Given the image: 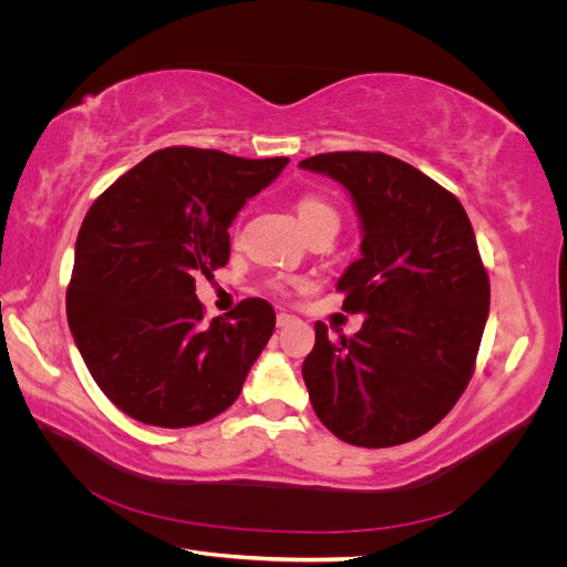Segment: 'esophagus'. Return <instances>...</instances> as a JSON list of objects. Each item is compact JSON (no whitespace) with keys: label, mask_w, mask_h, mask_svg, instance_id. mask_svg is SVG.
Returning a JSON list of instances; mask_svg holds the SVG:
<instances>
[{"label":"esophagus","mask_w":567,"mask_h":567,"mask_svg":"<svg viewBox=\"0 0 567 567\" xmlns=\"http://www.w3.org/2000/svg\"><path fill=\"white\" fill-rule=\"evenodd\" d=\"M293 321H296L293 315H288V312H279V315H277V326H279V329H284V326L293 323Z\"/></svg>","instance_id":"esophagus-1"}]
</instances>
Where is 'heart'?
Wrapping results in <instances>:
<instances>
[{"instance_id":"obj_1","label":"heart","mask_w":567,"mask_h":567,"mask_svg":"<svg viewBox=\"0 0 567 567\" xmlns=\"http://www.w3.org/2000/svg\"><path fill=\"white\" fill-rule=\"evenodd\" d=\"M296 213H298V219H300V225L307 236H315L321 231H333V234L338 231L340 215L329 200H323L312 194H305L296 200ZM269 286H271V290H277V293H288L290 281L274 279Z\"/></svg>"}]
</instances>
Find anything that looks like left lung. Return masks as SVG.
Returning a JSON list of instances; mask_svg holds the SVG:
<instances>
[{
	"label": "left lung",
	"instance_id": "1",
	"mask_svg": "<svg viewBox=\"0 0 567 567\" xmlns=\"http://www.w3.org/2000/svg\"><path fill=\"white\" fill-rule=\"evenodd\" d=\"M300 167L340 182L362 217V257L338 281L362 331L317 340L302 379L319 421L354 447L435 427L466 390L489 315V277L458 198L381 151L319 153Z\"/></svg>",
	"mask_w": 567,
	"mask_h": 567
}]
</instances>
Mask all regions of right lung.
Here are the masks:
<instances>
[{"label":"right lung","mask_w":567,"mask_h":567,"mask_svg":"<svg viewBox=\"0 0 567 567\" xmlns=\"http://www.w3.org/2000/svg\"><path fill=\"white\" fill-rule=\"evenodd\" d=\"M288 158L167 146L115 179L84 217L65 315L92 379L127 416L188 427L241 394L277 315L246 298L205 323L196 279L229 262V225Z\"/></svg>","instance_id":"1"}]
</instances>
